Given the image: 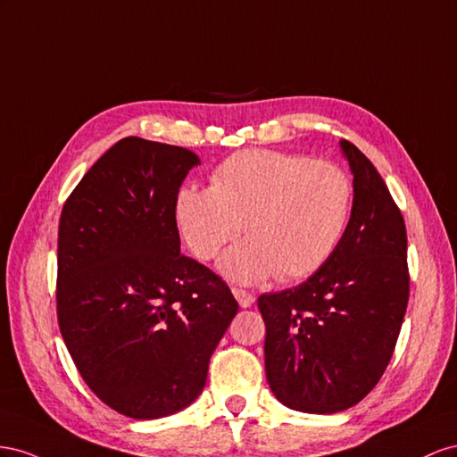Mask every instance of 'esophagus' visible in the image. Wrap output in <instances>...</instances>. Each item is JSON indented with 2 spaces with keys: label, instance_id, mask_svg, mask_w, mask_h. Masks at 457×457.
Segmentation results:
<instances>
[{
  "label": "esophagus",
  "instance_id": "1",
  "mask_svg": "<svg viewBox=\"0 0 457 457\" xmlns=\"http://www.w3.org/2000/svg\"><path fill=\"white\" fill-rule=\"evenodd\" d=\"M233 296L237 298V303H239L241 308H249L254 303V296L251 293L243 291V289H233Z\"/></svg>",
  "mask_w": 457,
  "mask_h": 457
}]
</instances>
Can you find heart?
Instances as JSON below:
<instances>
[{
    "label": "heart",
    "mask_w": 457,
    "mask_h": 457,
    "mask_svg": "<svg viewBox=\"0 0 457 457\" xmlns=\"http://www.w3.org/2000/svg\"><path fill=\"white\" fill-rule=\"evenodd\" d=\"M354 186L328 161L268 149L236 153L221 162L211 187L187 186L176 197V221L191 253L214 258L245 229L249 239L221 256L233 281H281L316 273L335 254L348 228Z\"/></svg>",
    "instance_id": "1"
}]
</instances>
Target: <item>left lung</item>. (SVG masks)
<instances>
[{
	"label": "left lung",
	"mask_w": 457,
	"mask_h": 457,
	"mask_svg": "<svg viewBox=\"0 0 457 457\" xmlns=\"http://www.w3.org/2000/svg\"><path fill=\"white\" fill-rule=\"evenodd\" d=\"M341 149L354 176L341 245L304 283L258 296L271 393L306 413L368 396L393 358L410 296L402 212L368 156L346 139Z\"/></svg>",
	"instance_id": "8db88e82"
}]
</instances>
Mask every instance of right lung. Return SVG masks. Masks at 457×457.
<instances>
[{"label":"right lung","mask_w":457,"mask_h":457,"mask_svg":"<svg viewBox=\"0 0 457 457\" xmlns=\"http://www.w3.org/2000/svg\"><path fill=\"white\" fill-rule=\"evenodd\" d=\"M197 164L189 149L124 137L59 220L62 341L96 396L134 420L195 402L239 308L221 278L179 253L176 197Z\"/></svg>","instance_id":"obj_1"}]
</instances>
